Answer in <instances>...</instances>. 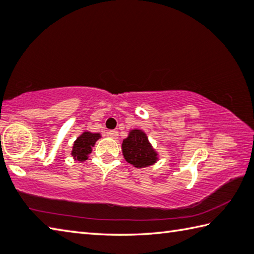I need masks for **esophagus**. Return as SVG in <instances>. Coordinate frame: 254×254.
<instances>
[{"label": "esophagus", "instance_id": "34e87169", "mask_svg": "<svg viewBox=\"0 0 254 254\" xmlns=\"http://www.w3.org/2000/svg\"><path fill=\"white\" fill-rule=\"evenodd\" d=\"M108 135L111 136L112 139H118V137H119V132L117 130H110L108 132Z\"/></svg>", "mask_w": 254, "mask_h": 254}]
</instances>
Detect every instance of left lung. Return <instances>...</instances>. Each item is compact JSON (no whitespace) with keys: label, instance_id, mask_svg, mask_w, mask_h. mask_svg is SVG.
<instances>
[{"label":"left lung","instance_id":"1","mask_svg":"<svg viewBox=\"0 0 254 254\" xmlns=\"http://www.w3.org/2000/svg\"><path fill=\"white\" fill-rule=\"evenodd\" d=\"M122 151L124 159L135 168H145L158 160V154L151 146L146 134L141 130H132L123 140Z\"/></svg>","mask_w":254,"mask_h":254}]
</instances>
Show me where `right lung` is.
<instances>
[{
  "instance_id": "add662e5",
  "label": "right lung",
  "mask_w": 254,
  "mask_h": 254,
  "mask_svg": "<svg viewBox=\"0 0 254 254\" xmlns=\"http://www.w3.org/2000/svg\"><path fill=\"white\" fill-rule=\"evenodd\" d=\"M100 137L101 135L99 133L91 132H84L77 137L72 150V156L74 160L80 161V162L87 160V155L91 153L92 146L95 144L96 140L100 139Z\"/></svg>"
}]
</instances>
